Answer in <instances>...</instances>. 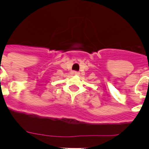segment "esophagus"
Segmentation results:
<instances>
[{
	"mask_svg": "<svg viewBox=\"0 0 149 149\" xmlns=\"http://www.w3.org/2000/svg\"><path fill=\"white\" fill-rule=\"evenodd\" d=\"M74 75H79L80 73H79L78 72H74Z\"/></svg>",
	"mask_w": 149,
	"mask_h": 149,
	"instance_id": "34e87169",
	"label": "esophagus"
}]
</instances>
